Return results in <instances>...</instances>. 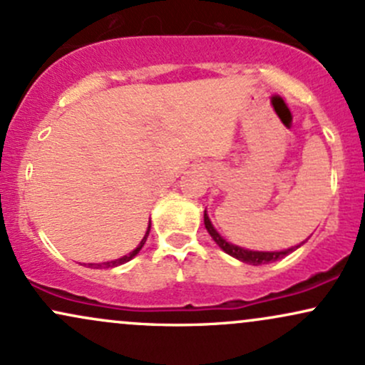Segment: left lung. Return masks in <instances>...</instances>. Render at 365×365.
Returning <instances> with one entry per match:
<instances>
[{"label":"left lung","instance_id":"1","mask_svg":"<svg viewBox=\"0 0 365 365\" xmlns=\"http://www.w3.org/2000/svg\"><path fill=\"white\" fill-rule=\"evenodd\" d=\"M204 225H206V230L209 232V235L212 237V240L216 242L217 245H220V249H223L226 254L232 255V257L238 259V261L242 262H247V264H252V266H261V264H269V262H274V261H279V259H283L284 255L292 254L293 250L299 249L300 245H295V247H290V249H284V250H274V252H262V250H249V249H244V247H238V245H233L230 244V242H226L223 237L217 233V230L212 226L211 220H209L207 212L204 211Z\"/></svg>","mask_w":365,"mask_h":365}]
</instances>
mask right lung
Listing matches in <instances>:
<instances>
[{"label":"right lung","mask_w":365,"mask_h":365,"mask_svg":"<svg viewBox=\"0 0 365 365\" xmlns=\"http://www.w3.org/2000/svg\"><path fill=\"white\" fill-rule=\"evenodd\" d=\"M149 232H150V221H149L148 232H145L144 238H142V240H140V244L137 245L135 249L132 250V252L127 254V255H123V257H120V259H115V261H110V262H99V264H92V262H91L89 266H87V267H94V269H101V267H116V266H120V264H125V262H128L130 259H133V257H135L137 254L140 252V249H142V247H144L145 240H148V237H149Z\"/></svg>","instance_id":"obj_1"}]
</instances>
